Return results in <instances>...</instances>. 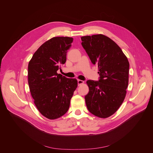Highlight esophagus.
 Returning a JSON list of instances; mask_svg holds the SVG:
<instances>
[{
	"label": "esophagus",
	"instance_id": "34e87169",
	"mask_svg": "<svg viewBox=\"0 0 153 153\" xmlns=\"http://www.w3.org/2000/svg\"><path fill=\"white\" fill-rule=\"evenodd\" d=\"M84 82L83 80H77V83H78V85L80 86V85H82V83H83Z\"/></svg>",
	"mask_w": 153,
	"mask_h": 153
}]
</instances>
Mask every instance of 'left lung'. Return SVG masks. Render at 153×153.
<instances>
[{
	"label": "left lung",
	"instance_id": "8db88e82",
	"mask_svg": "<svg viewBox=\"0 0 153 153\" xmlns=\"http://www.w3.org/2000/svg\"><path fill=\"white\" fill-rule=\"evenodd\" d=\"M82 45L93 64H98V81L88 80L89 92L85 96L88 111L106 118L122 105L128 85L129 64L116 43L102 34L83 36Z\"/></svg>",
	"mask_w": 153,
	"mask_h": 153
}]
</instances>
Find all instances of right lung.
<instances>
[{"instance_id": "1", "label": "right lung", "mask_w": 153, "mask_h": 153, "mask_svg": "<svg viewBox=\"0 0 153 153\" xmlns=\"http://www.w3.org/2000/svg\"><path fill=\"white\" fill-rule=\"evenodd\" d=\"M73 38L55 37L42 44L28 63V79L31 94L39 112L50 119L66 113L77 86L75 79L57 74L66 62Z\"/></svg>"}]
</instances>
